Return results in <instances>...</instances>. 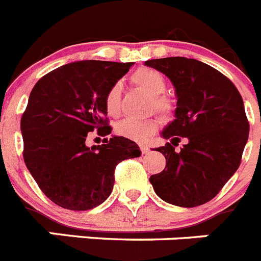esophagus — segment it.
I'll return each instance as SVG.
<instances>
[{
	"label": "esophagus",
	"mask_w": 261,
	"mask_h": 261,
	"mask_svg": "<svg viewBox=\"0 0 261 261\" xmlns=\"http://www.w3.org/2000/svg\"><path fill=\"white\" fill-rule=\"evenodd\" d=\"M140 149H141L142 154H147L149 153V150H150V149H149V146H146V145H140Z\"/></svg>",
	"instance_id": "1"
}]
</instances>
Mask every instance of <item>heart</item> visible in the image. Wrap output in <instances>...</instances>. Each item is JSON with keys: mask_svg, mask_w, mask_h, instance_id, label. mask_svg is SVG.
I'll list each match as a JSON object with an SVG mask.
<instances>
[{"mask_svg": "<svg viewBox=\"0 0 261 261\" xmlns=\"http://www.w3.org/2000/svg\"><path fill=\"white\" fill-rule=\"evenodd\" d=\"M132 84L144 93L151 96L154 110L158 111L163 116L171 115L174 106L165 96H161L166 91L167 82L159 71L151 68H140L136 70L130 77ZM120 95L121 90L119 85H114L108 90L106 95V110L110 116H117L120 112ZM156 121L154 119L147 120H135V119H124L116 124L115 130L117 135L123 137L130 138L135 141H144L145 138L149 137L155 130Z\"/></svg>", "mask_w": 261, "mask_h": 261, "instance_id": "b5f03b06", "label": "heart"}]
</instances>
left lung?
Instances as JSON below:
<instances>
[{"instance_id": "8db88e82", "label": "left lung", "mask_w": 261, "mask_h": 261, "mask_svg": "<svg viewBox=\"0 0 261 261\" xmlns=\"http://www.w3.org/2000/svg\"><path fill=\"white\" fill-rule=\"evenodd\" d=\"M145 65L171 81L177 99L175 120L161 133L171 142L155 149L165 155L166 167L151 175L150 183L168 204L199 206L211 201L241 165L250 132L243 99L229 78L199 60L166 57ZM181 137L187 144L175 152Z\"/></svg>"}]
</instances>
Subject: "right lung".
<instances>
[{
    "mask_svg": "<svg viewBox=\"0 0 261 261\" xmlns=\"http://www.w3.org/2000/svg\"><path fill=\"white\" fill-rule=\"evenodd\" d=\"M133 62L85 60L62 65L36 82L20 119L23 158L48 199L69 211H89L107 200L121 161L141 155L121 136L86 145L87 133L106 137V95Z\"/></svg>",
    "mask_w": 261,
    "mask_h": 261,
    "instance_id": "1",
    "label": "right lung"
}]
</instances>
